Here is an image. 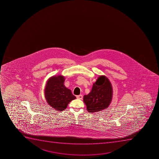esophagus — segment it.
<instances>
[{
	"mask_svg": "<svg viewBox=\"0 0 159 159\" xmlns=\"http://www.w3.org/2000/svg\"><path fill=\"white\" fill-rule=\"evenodd\" d=\"M76 98H78V99H82V98H83V96H82V95H77V96H76Z\"/></svg>",
	"mask_w": 159,
	"mask_h": 159,
	"instance_id": "esophagus-1",
	"label": "esophagus"
}]
</instances>
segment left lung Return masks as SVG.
Returning a JSON list of instances; mask_svg holds the SVG:
<instances>
[{
	"label": "left lung",
	"instance_id": "obj_1",
	"mask_svg": "<svg viewBox=\"0 0 159 159\" xmlns=\"http://www.w3.org/2000/svg\"><path fill=\"white\" fill-rule=\"evenodd\" d=\"M112 92L108 79L105 75L98 77L93 84L91 91L84 97L88 111L94 113L107 108L111 102Z\"/></svg>",
	"mask_w": 159,
	"mask_h": 159
}]
</instances>
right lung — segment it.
Here are the masks:
<instances>
[{"instance_id": "right-lung-1", "label": "right lung", "mask_w": 159, "mask_h": 159, "mask_svg": "<svg viewBox=\"0 0 159 159\" xmlns=\"http://www.w3.org/2000/svg\"><path fill=\"white\" fill-rule=\"evenodd\" d=\"M63 75H53L48 79L44 90V95L48 104L57 111L65 110L71 101L75 99L70 90L64 84Z\"/></svg>"}]
</instances>
